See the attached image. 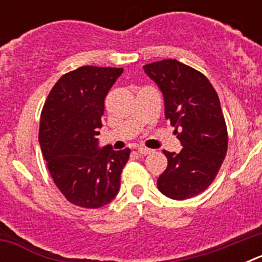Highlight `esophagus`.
I'll return each instance as SVG.
<instances>
[{
	"label": "esophagus",
	"instance_id": "esophagus-1",
	"mask_svg": "<svg viewBox=\"0 0 262 262\" xmlns=\"http://www.w3.org/2000/svg\"><path fill=\"white\" fill-rule=\"evenodd\" d=\"M138 152L140 155H149L152 152V149H149V148H145V147H139Z\"/></svg>",
	"mask_w": 262,
	"mask_h": 262
}]
</instances>
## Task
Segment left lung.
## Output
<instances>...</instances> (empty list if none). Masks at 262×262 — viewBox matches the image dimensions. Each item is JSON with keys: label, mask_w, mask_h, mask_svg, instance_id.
Masks as SVG:
<instances>
[{"label": "left lung", "mask_w": 262, "mask_h": 262, "mask_svg": "<svg viewBox=\"0 0 262 262\" xmlns=\"http://www.w3.org/2000/svg\"><path fill=\"white\" fill-rule=\"evenodd\" d=\"M143 68L161 90L165 118L182 145L180 154L164 151L168 166L157 187L172 200L193 198L211 185L227 154L228 135L219 97L205 75L178 60Z\"/></svg>", "instance_id": "left-lung-1"}]
</instances>
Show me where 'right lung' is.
<instances>
[{"label": "right lung", "instance_id": "obj_1", "mask_svg": "<svg viewBox=\"0 0 262 262\" xmlns=\"http://www.w3.org/2000/svg\"><path fill=\"white\" fill-rule=\"evenodd\" d=\"M123 68L85 66L60 77L40 115L39 144L53 182L71 203L99 209L117 196L129 148H99L105 97Z\"/></svg>", "mask_w": 262, "mask_h": 262}]
</instances>
